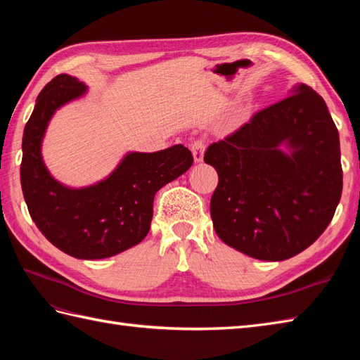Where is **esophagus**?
<instances>
[{
  "label": "esophagus",
  "instance_id": "34e87169",
  "mask_svg": "<svg viewBox=\"0 0 360 360\" xmlns=\"http://www.w3.org/2000/svg\"><path fill=\"white\" fill-rule=\"evenodd\" d=\"M190 148H192L195 162H202L204 151H205V143H204V141H201V139L195 141L192 145H190Z\"/></svg>",
  "mask_w": 360,
  "mask_h": 360
}]
</instances>
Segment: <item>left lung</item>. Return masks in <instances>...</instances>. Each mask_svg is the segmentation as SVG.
Listing matches in <instances>:
<instances>
[{"label": "left lung", "mask_w": 360, "mask_h": 360, "mask_svg": "<svg viewBox=\"0 0 360 360\" xmlns=\"http://www.w3.org/2000/svg\"><path fill=\"white\" fill-rule=\"evenodd\" d=\"M218 173L210 201L227 246L263 262L309 248L342 195L339 131L325 101L303 83L204 155Z\"/></svg>", "instance_id": "1"}]
</instances>
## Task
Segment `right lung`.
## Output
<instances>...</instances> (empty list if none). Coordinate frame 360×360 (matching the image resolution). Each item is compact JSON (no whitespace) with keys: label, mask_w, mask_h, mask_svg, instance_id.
Returning a JSON list of instances; mask_svg holds the SVG:
<instances>
[{"label":"right lung","mask_w":360,"mask_h":360,"mask_svg":"<svg viewBox=\"0 0 360 360\" xmlns=\"http://www.w3.org/2000/svg\"><path fill=\"white\" fill-rule=\"evenodd\" d=\"M88 93L68 74L53 77L38 94L22 133L21 188L32 221L65 254L101 259L139 244L150 231L153 200L159 188L184 174L193 156L184 145L128 151L106 178L86 187H68L46 167L41 147L49 122L62 106Z\"/></svg>","instance_id":"right-lung-1"}]
</instances>
